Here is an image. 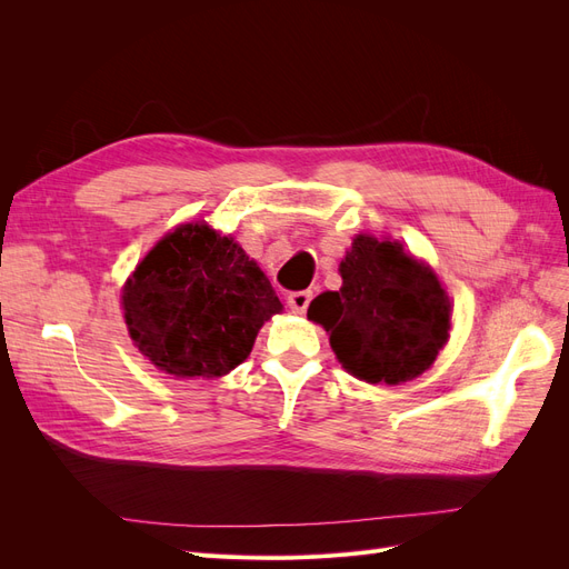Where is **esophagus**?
Returning a JSON list of instances; mask_svg holds the SVG:
<instances>
[{"label": "esophagus", "instance_id": "1", "mask_svg": "<svg viewBox=\"0 0 569 569\" xmlns=\"http://www.w3.org/2000/svg\"><path fill=\"white\" fill-rule=\"evenodd\" d=\"M311 299H313V291H291V295L287 297V306L291 308V311L295 313H306V308H308V303H311Z\"/></svg>", "mask_w": 569, "mask_h": 569}]
</instances>
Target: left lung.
Returning a JSON list of instances; mask_svg holds the SVG:
<instances>
[{
    "instance_id": "1",
    "label": "left lung",
    "mask_w": 569,
    "mask_h": 569,
    "mask_svg": "<svg viewBox=\"0 0 569 569\" xmlns=\"http://www.w3.org/2000/svg\"><path fill=\"white\" fill-rule=\"evenodd\" d=\"M341 289L308 306L332 351L370 385H401L435 363L449 339L451 303L437 274L401 244L358 234L341 266Z\"/></svg>"
}]
</instances>
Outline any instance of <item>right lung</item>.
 Listing matches in <instances>:
<instances>
[{
  "label": "right lung",
  "instance_id": "right-lung-1",
  "mask_svg": "<svg viewBox=\"0 0 569 569\" xmlns=\"http://www.w3.org/2000/svg\"><path fill=\"white\" fill-rule=\"evenodd\" d=\"M123 308L130 337L153 366L176 377H220L251 353L282 303L242 247L189 222L137 266Z\"/></svg>",
  "mask_w": 569,
  "mask_h": 569
}]
</instances>
